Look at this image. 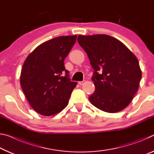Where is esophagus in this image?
<instances>
[{"label":"esophagus","mask_w":154,"mask_h":154,"mask_svg":"<svg viewBox=\"0 0 154 154\" xmlns=\"http://www.w3.org/2000/svg\"><path fill=\"white\" fill-rule=\"evenodd\" d=\"M85 82V80H83V81H82V82H78V83H79V85H83V84H84Z\"/></svg>","instance_id":"34e87169"}]
</instances>
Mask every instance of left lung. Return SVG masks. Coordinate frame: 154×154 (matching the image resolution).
<instances>
[{"instance_id": "1", "label": "left lung", "mask_w": 154, "mask_h": 154, "mask_svg": "<svg viewBox=\"0 0 154 154\" xmlns=\"http://www.w3.org/2000/svg\"><path fill=\"white\" fill-rule=\"evenodd\" d=\"M77 41L94 70L92 80L95 91L89 97L90 103L107 113L123 110L131 103L141 79L137 57L109 35H79Z\"/></svg>"}]
</instances>
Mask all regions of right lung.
Returning a JSON list of instances; mask_svg holds the SVG:
<instances>
[{"mask_svg":"<svg viewBox=\"0 0 154 154\" xmlns=\"http://www.w3.org/2000/svg\"><path fill=\"white\" fill-rule=\"evenodd\" d=\"M77 35L58 36L36 48L24 61L20 85L28 103L42 116L58 113L69 103L77 82H71L64 61Z\"/></svg>","mask_w":154,"mask_h":154,"instance_id":"obj_1","label":"right lung"}]
</instances>
